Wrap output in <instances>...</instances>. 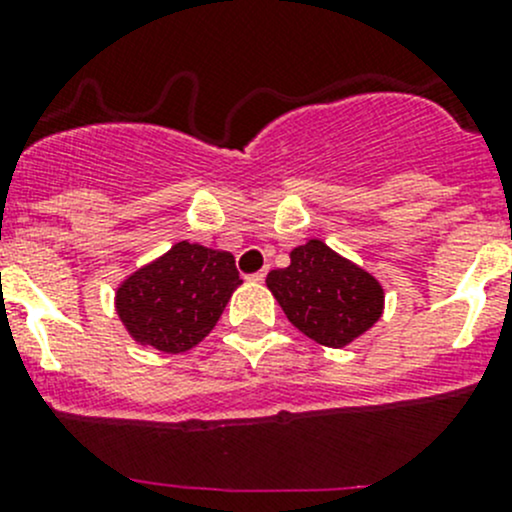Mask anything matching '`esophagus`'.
Here are the masks:
<instances>
[{
    "label": "esophagus",
    "mask_w": 512,
    "mask_h": 512,
    "mask_svg": "<svg viewBox=\"0 0 512 512\" xmlns=\"http://www.w3.org/2000/svg\"><path fill=\"white\" fill-rule=\"evenodd\" d=\"M265 277H267V272L260 270V272H255V275H247V280H250V282H265Z\"/></svg>",
    "instance_id": "34e87169"
}]
</instances>
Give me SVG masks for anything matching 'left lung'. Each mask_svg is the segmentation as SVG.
<instances>
[{
	"label": "left lung",
	"mask_w": 512,
	"mask_h": 512,
	"mask_svg": "<svg viewBox=\"0 0 512 512\" xmlns=\"http://www.w3.org/2000/svg\"><path fill=\"white\" fill-rule=\"evenodd\" d=\"M289 260L285 270L267 275V287L289 322L309 339L339 349L379 322L384 289L369 272L322 240L294 247Z\"/></svg>",
	"instance_id": "obj_1"
}]
</instances>
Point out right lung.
<instances>
[{
  "mask_svg": "<svg viewBox=\"0 0 512 512\" xmlns=\"http://www.w3.org/2000/svg\"><path fill=\"white\" fill-rule=\"evenodd\" d=\"M240 285L230 252L183 240L118 287L116 312L136 342L180 354L208 337Z\"/></svg>",
  "mask_w": 512,
  "mask_h": 512,
  "instance_id": "1",
  "label": "right lung"
}]
</instances>
